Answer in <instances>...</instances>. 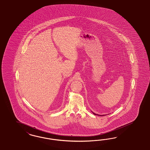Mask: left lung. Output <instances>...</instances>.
Returning a JSON list of instances; mask_svg holds the SVG:
<instances>
[{
    "mask_svg": "<svg viewBox=\"0 0 150 150\" xmlns=\"http://www.w3.org/2000/svg\"><path fill=\"white\" fill-rule=\"evenodd\" d=\"M93 114H95V113H93Z\"/></svg>",
    "mask_w": 150,
    "mask_h": 150,
    "instance_id": "obj_1",
    "label": "left lung"
}]
</instances>
